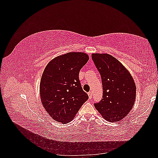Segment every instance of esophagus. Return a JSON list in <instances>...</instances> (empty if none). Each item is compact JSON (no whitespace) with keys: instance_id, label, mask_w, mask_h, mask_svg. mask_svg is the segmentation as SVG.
<instances>
[{"instance_id":"34e87169","label":"esophagus","mask_w":158,"mask_h":158,"mask_svg":"<svg viewBox=\"0 0 158 158\" xmlns=\"http://www.w3.org/2000/svg\"><path fill=\"white\" fill-rule=\"evenodd\" d=\"M88 96H89V98H92V92H88Z\"/></svg>"}]
</instances>
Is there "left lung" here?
Listing matches in <instances>:
<instances>
[{
  "label": "left lung",
  "mask_w": 158,
  "mask_h": 158,
  "mask_svg": "<svg viewBox=\"0 0 158 158\" xmlns=\"http://www.w3.org/2000/svg\"><path fill=\"white\" fill-rule=\"evenodd\" d=\"M92 58L101 75L103 85V98L94 106L106 120L120 121L127 115L135 104V81L128 70L114 56L94 53Z\"/></svg>",
  "instance_id": "8db88e82"
}]
</instances>
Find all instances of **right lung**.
<instances>
[{
    "label": "right lung",
    "instance_id": "obj_1",
    "mask_svg": "<svg viewBox=\"0 0 158 158\" xmlns=\"http://www.w3.org/2000/svg\"><path fill=\"white\" fill-rule=\"evenodd\" d=\"M89 60L82 52H70L55 57L43 73L40 93L46 111L61 123L70 122L88 99L79 80L80 69Z\"/></svg>",
    "mask_w": 158,
    "mask_h": 158
}]
</instances>
